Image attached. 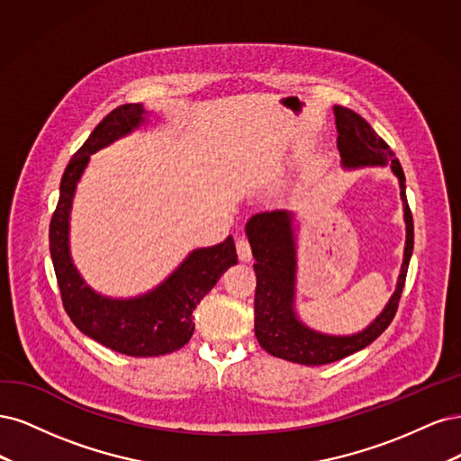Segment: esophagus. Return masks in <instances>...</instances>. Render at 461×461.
<instances>
[{"label":"esophagus","mask_w":461,"mask_h":461,"mask_svg":"<svg viewBox=\"0 0 461 461\" xmlns=\"http://www.w3.org/2000/svg\"><path fill=\"white\" fill-rule=\"evenodd\" d=\"M235 247H237V257H240L241 262H250L252 260L250 245H249L245 237H240V240H237V243H235Z\"/></svg>","instance_id":"obj_1"}]
</instances>
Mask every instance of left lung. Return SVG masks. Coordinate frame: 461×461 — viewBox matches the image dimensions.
<instances>
[{"mask_svg":"<svg viewBox=\"0 0 461 461\" xmlns=\"http://www.w3.org/2000/svg\"><path fill=\"white\" fill-rule=\"evenodd\" d=\"M339 131L337 147L340 165L347 170L389 167L398 177L400 199L404 209L406 243L394 293L379 316L358 333L330 335L312 330L296 312V249H299V220L293 211L255 214L245 233L255 257V335L258 345L276 358L303 366H323L366 348L389 328L400 294L404 289L408 264L413 250V220L406 199V177L398 158L375 130L360 114L347 107H333Z\"/></svg>","mask_w":461,"mask_h":461,"instance_id":"obj_1","label":"left lung"}]
</instances>
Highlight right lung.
<instances>
[{
	"label": "right lung",
	"mask_w": 461,
	"mask_h": 461,
	"mask_svg": "<svg viewBox=\"0 0 461 461\" xmlns=\"http://www.w3.org/2000/svg\"><path fill=\"white\" fill-rule=\"evenodd\" d=\"M141 103L109 113L68 162L50 224V252L72 323L103 347L133 358L162 356L182 348L193 335V310L230 266L237 264L231 235L212 247L193 249L158 285L128 299L107 296L86 284L70 255V212L74 193L92 155L130 136L149 121Z\"/></svg>",
	"instance_id": "right-lung-1"
}]
</instances>
